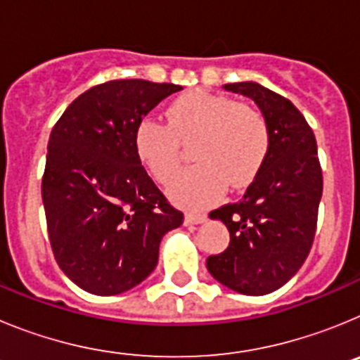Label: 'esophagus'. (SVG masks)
Wrapping results in <instances>:
<instances>
[{
  "label": "esophagus",
  "instance_id": "obj_1",
  "mask_svg": "<svg viewBox=\"0 0 360 360\" xmlns=\"http://www.w3.org/2000/svg\"><path fill=\"white\" fill-rule=\"evenodd\" d=\"M207 219V214H203V212H187L186 214V224H203Z\"/></svg>",
  "mask_w": 360,
  "mask_h": 360
}]
</instances>
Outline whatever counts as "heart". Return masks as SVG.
Returning a JSON list of instances; mask_svg holds the SVG:
<instances>
[{
    "mask_svg": "<svg viewBox=\"0 0 360 360\" xmlns=\"http://www.w3.org/2000/svg\"><path fill=\"white\" fill-rule=\"evenodd\" d=\"M196 135L193 155L198 164L174 174L167 187L171 198L187 207L216 202L227 184L249 186L269 155V124L259 111L203 90L174 98L167 122L144 117L136 124L135 151L153 176L165 182L180 162V141Z\"/></svg>",
    "mask_w": 360,
    "mask_h": 360,
    "instance_id": "1",
    "label": "heart"
}]
</instances>
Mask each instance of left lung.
<instances>
[{
    "mask_svg": "<svg viewBox=\"0 0 360 360\" xmlns=\"http://www.w3.org/2000/svg\"><path fill=\"white\" fill-rule=\"evenodd\" d=\"M224 88L257 104L269 124L270 148L243 198L209 214L224 221L231 243L207 257V270L231 290L265 295L294 278L314 243L323 196L317 142L288 98L252 81Z\"/></svg>",
    "mask_w": 360,
    "mask_h": 360,
    "instance_id": "1",
    "label": "left lung"
}]
</instances>
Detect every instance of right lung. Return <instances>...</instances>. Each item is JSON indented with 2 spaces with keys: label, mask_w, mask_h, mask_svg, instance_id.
<instances>
[{
  "label": "right lung",
  "mask_w": 360,
  "mask_h": 360,
  "mask_svg": "<svg viewBox=\"0 0 360 360\" xmlns=\"http://www.w3.org/2000/svg\"><path fill=\"white\" fill-rule=\"evenodd\" d=\"M182 86L120 79L79 95L50 133L43 195L57 265L82 290L115 295L158 263L165 232L184 214L160 193L135 151V129Z\"/></svg>",
  "instance_id": "add662e5"
}]
</instances>
